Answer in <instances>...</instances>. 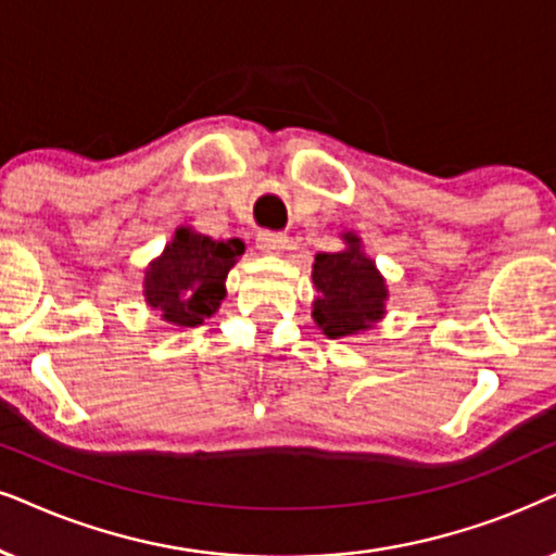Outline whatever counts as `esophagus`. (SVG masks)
<instances>
[{
    "label": "esophagus",
    "mask_w": 556,
    "mask_h": 556,
    "mask_svg": "<svg viewBox=\"0 0 556 556\" xmlns=\"http://www.w3.org/2000/svg\"><path fill=\"white\" fill-rule=\"evenodd\" d=\"M257 250L265 252V255H280L288 248V237L283 232H265L257 235Z\"/></svg>",
    "instance_id": "obj_1"
}]
</instances>
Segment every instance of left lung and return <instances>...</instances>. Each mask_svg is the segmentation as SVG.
Here are the masks:
<instances>
[{
  "label": "left lung",
  "instance_id": "obj_1",
  "mask_svg": "<svg viewBox=\"0 0 556 556\" xmlns=\"http://www.w3.org/2000/svg\"><path fill=\"white\" fill-rule=\"evenodd\" d=\"M344 248L314 257V321L329 340L363 334L386 316L388 283L352 229L340 235Z\"/></svg>",
  "mask_w": 556,
  "mask_h": 556
}]
</instances>
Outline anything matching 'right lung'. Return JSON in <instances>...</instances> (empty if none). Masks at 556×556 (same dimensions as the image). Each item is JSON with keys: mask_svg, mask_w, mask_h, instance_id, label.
I'll return each mask as SVG.
<instances>
[{"mask_svg": "<svg viewBox=\"0 0 556 556\" xmlns=\"http://www.w3.org/2000/svg\"><path fill=\"white\" fill-rule=\"evenodd\" d=\"M244 252V242L212 240L189 225L176 227L161 255L142 278L146 304L170 327H199L216 314L227 295V273Z\"/></svg>", "mask_w": 556, "mask_h": 556, "instance_id": "right-lung-1", "label": "right lung"}]
</instances>
